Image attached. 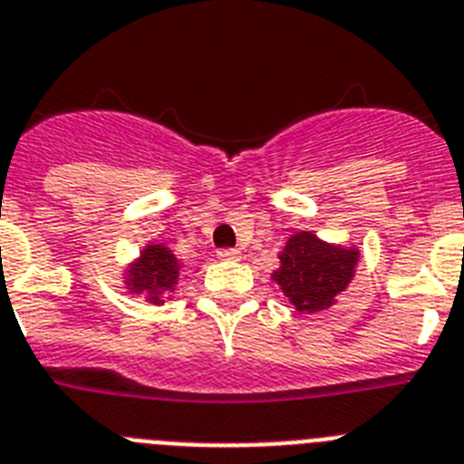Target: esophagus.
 I'll return each instance as SVG.
<instances>
[{"instance_id":"1","label":"esophagus","mask_w":464,"mask_h":464,"mask_svg":"<svg viewBox=\"0 0 464 464\" xmlns=\"http://www.w3.org/2000/svg\"><path fill=\"white\" fill-rule=\"evenodd\" d=\"M217 256H219L221 261H236V259H240V252L233 247H227V249H219V252H217Z\"/></svg>"}]
</instances>
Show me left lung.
<instances>
[{"label": "left lung", "mask_w": 464, "mask_h": 464, "mask_svg": "<svg viewBox=\"0 0 464 464\" xmlns=\"http://www.w3.org/2000/svg\"><path fill=\"white\" fill-rule=\"evenodd\" d=\"M273 280L299 313H317L336 304L354 277L360 249L324 243L315 233L299 231L287 240Z\"/></svg>", "instance_id": "obj_1"}]
</instances>
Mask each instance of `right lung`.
Returning <instances> with one entry per match:
<instances>
[{
	"mask_svg": "<svg viewBox=\"0 0 464 464\" xmlns=\"http://www.w3.org/2000/svg\"><path fill=\"white\" fill-rule=\"evenodd\" d=\"M179 271H182V261L172 255V249L151 243L128 266L123 280L132 294H144L149 304L160 305L165 304V296L175 289Z\"/></svg>",
	"mask_w": 464,
	"mask_h": 464,
	"instance_id": "1",
	"label": "right lung"
}]
</instances>
